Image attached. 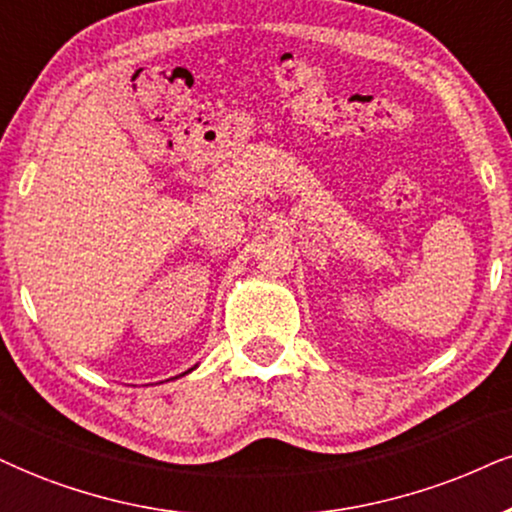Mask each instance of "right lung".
<instances>
[{"label":"right lung","mask_w":512,"mask_h":512,"mask_svg":"<svg viewBox=\"0 0 512 512\" xmlns=\"http://www.w3.org/2000/svg\"><path fill=\"white\" fill-rule=\"evenodd\" d=\"M194 368H197V365H194ZM194 368H192V370H194ZM187 372H189V370H187Z\"/></svg>","instance_id":"add662e5"}]
</instances>
